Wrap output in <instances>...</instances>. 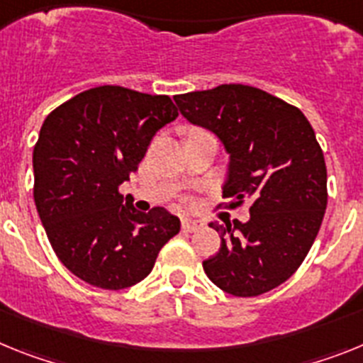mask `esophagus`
Segmentation results:
<instances>
[{
	"mask_svg": "<svg viewBox=\"0 0 363 363\" xmlns=\"http://www.w3.org/2000/svg\"><path fill=\"white\" fill-rule=\"evenodd\" d=\"M203 228V220L201 219H182V230H186V232H195V230Z\"/></svg>",
	"mask_w": 363,
	"mask_h": 363,
	"instance_id": "obj_1",
	"label": "esophagus"
}]
</instances>
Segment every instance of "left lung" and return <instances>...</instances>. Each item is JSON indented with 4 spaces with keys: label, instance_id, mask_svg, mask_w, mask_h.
I'll return each instance as SVG.
<instances>
[{
    "label": "left lung",
    "instance_id": "8db88e82",
    "mask_svg": "<svg viewBox=\"0 0 363 363\" xmlns=\"http://www.w3.org/2000/svg\"><path fill=\"white\" fill-rule=\"evenodd\" d=\"M179 111L210 129L230 153L225 208L250 204L247 223L217 225L216 256L203 261L220 291L252 298L285 283L313 247L327 208V168L298 107L242 84L173 96Z\"/></svg>",
    "mask_w": 363,
    "mask_h": 363
}]
</instances>
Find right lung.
<instances>
[{"mask_svg":"<svg viewBox=\"0 0 363 363\" xmlns=\"http://www.w3.org/2000/svg\"><path fill=\"white\" fill-rule=\"evenodd\" d=\"M179 116L166 94L100 86L49 113L34 146V203L56 256L82 281L121 291L143 281L181 220L137 212L118 191L151 138Z\"/></svg>","mask_w":363,"mask_h":363,"instance_id":"1","label":"right lung"}]
</instances>
